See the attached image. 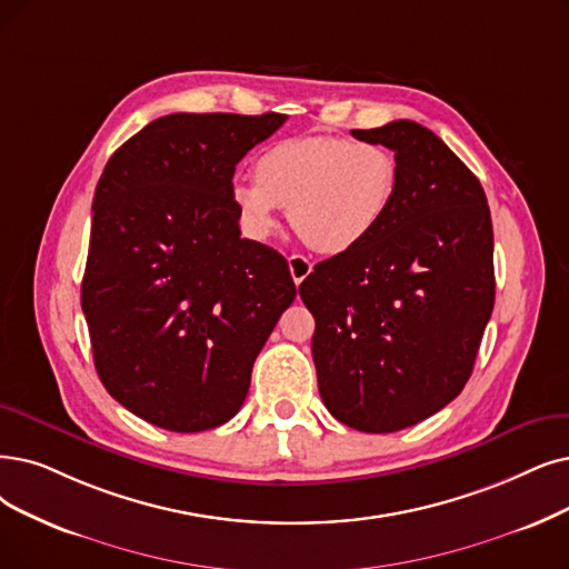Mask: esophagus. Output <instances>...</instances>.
<instances>
[{"label":"esophagus","instance_id":"esophagus-1","mask_svg":"<svg viewBox=\"0 0 569 569\" xmlns=\"http://www.w3.org/2000/svg\"><path fill=\"white\" fill-rule=\"evenodd\" d=\"M310 270H312V263L306 257H301V254L289 257V272H291V278L297 284H301L310 276Z\"/></svg>","mask_w":569,"mask_h":569}]
</instances>
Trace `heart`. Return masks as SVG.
I'll list each match as a JSON object with an SVG mask.
<instances>
[{
    "mask_svg": "<svg viewBox=\"0 0 569 569\" xmlns=\"http://www.w3.org/2000/svg\"><path fill=\"white\" fill-rule=\"evenodd\" d=\"M254 174L257 181H236L231 189L244 229L266 238L278 208H289L293 231L322 254L359 247L388 217L399 189V163L388 147L333 134L270 144Z\"/></svg>",
    "mask_w": 569,
    "mask_h": 569,
    "instance_id": "heart-1",
    "label": "heart"
}]
</instances>
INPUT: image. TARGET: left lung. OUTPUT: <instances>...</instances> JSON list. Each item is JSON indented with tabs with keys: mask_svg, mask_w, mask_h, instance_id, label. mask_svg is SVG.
I'll use <instances>...</instances> for the list:
<instances>
[{
	"mask_svg": "<svg viewBox=\"0 0 569 569\" xmlns=\"http://www.w3.org/2000/svg\"><path fill=\"white\" fill-rule=\"evenodd\" d=\"M352 138L395 151V202L299 293L329 413L388 435L441 411L471 376L495 306L492 221L481 181L429 128L401 119Z\"/></svg>",
	"mask_w": 569,
	"mask_h": 569,
	"instance_id": "obj_1",
	"label": "left lung"
}]
</instances>
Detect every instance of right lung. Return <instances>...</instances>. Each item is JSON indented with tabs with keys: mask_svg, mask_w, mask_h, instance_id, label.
<instances>
[{
	"mask_svg": "<svg viewBox=\"0 0 569 569\" xmlns=\"http://www.w3.org/2000/svg\"><path fill=\"white\" fill-rule=\"evenodd\" d=\"M284 113H170L113 151L93 198L81 308L107 392L170 431L229 422L297 299L282 254L240 238L233 172Z\"/></svg>",
	"mask_w": 569,
	"mask_h": 569,
	"instance_id": "obj_1",
	"label": "right lung"
}]
</instances>
